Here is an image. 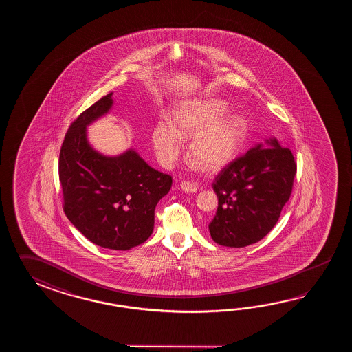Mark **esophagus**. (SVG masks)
Segmentation results:
<instances>
[{
    "label": "esophagus",
    "instance_id": "34e87169",
    "mask_svg": "<svg viewBox=\"0 0 352 352\" xmlns=\"http://www.w3.org/2000/svg\"><path fill=\"white\" fill-rule=\"evenodd\" d=\"M181 190L186 194H195V192H197V185L192 181H184L181 184Z\"/></svg>",
    "mask_w": 352,
    "mask_h": 352
}]
</instances>
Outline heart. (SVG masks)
<instances>
[{
  "instance_id": "1",
  "label": "heart",
  "mask_w": 352,
  "mask_h": 352,
  "mask_svg": "<svg viewBox=\"0 0 352 352\" xmlns=\"http://www.w3.org/2000/svg\"><path fill=\"white\" fill-rule=\"evenodd\" d=\"M229 105L217 98L187 100L175 107L171 120H158L152 128L151 141L157 160L171 166L192 135L190 153L206 171L229 165L247 141L249 124L244 116L228 113Z\"/></svg>"
}]
</instances>
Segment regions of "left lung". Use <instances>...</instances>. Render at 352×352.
I'll return each instance as SVG.
<instances>
[{
    "label": "left lung",
    "mask_w": 352,
    "mask_h": 352,
    "mask_svg": "<svg viewBox=\"0 0 352 352\" xmlns=\"http://www.w3.org/2000/svg\"><path fill=\"white\" fill-rule=\"evenodd\" d=\"M297 165L276 137L255 144L217 175L212 188L217 215L209 224L223 247L244 248L262 240L277 224L292 192Z\"/></svg>",
    "instance_id": "1"
}]
</instances>
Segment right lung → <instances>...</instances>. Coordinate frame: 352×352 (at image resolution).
I'll return each mask as SVG.
<instances>
[{
	"label": "right lung",
	"instance_id": "obj_1",
	"mask_svg": "<svg viewBox=\"0 0 352 352\" xmlns=\"http://www.w3.org/2000/svg\"><path fill=\"white\" fill-rule=\"evenodd\" d=\"M112 96L99 99L67 129L59 179L70 223L96 245L129 250L150 238L156 205L168 194L173 179L152 168L133 148L108 156L90 144L87 129L111 112Z\"/></svg>",
	"mask_w": 352,
	"mask_h": 352
}]
</instances>
